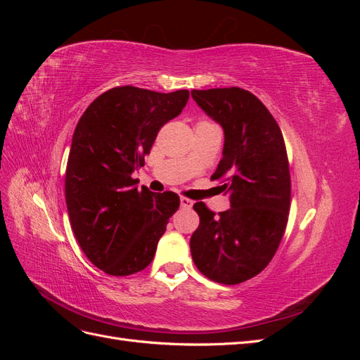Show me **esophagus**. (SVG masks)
Segmentation results:
<instances>
[{"label":"esophagus","instance_id":"34e87169","mask_svg":"<svg viewBox=\"0 0 360 360\" xmlns=\"http://www.w3.org/2000/svg\"><path fill=\"white\" fill-rule=\"evenodd\" d=\"M192 204H193V201H192V200H189V198H184V197H181V198H180V205H181V209H191Z\"/></svg>","mask_w":360,"mask_h":360}]
</instances>
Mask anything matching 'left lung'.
Listing matches in <instances>:
<instances>
[{"instance_id":"8db88e82","label":"left lung","mask_w":360,"mask_h":360,"mask_svg":"<svg viewBox=\"0 0 360 360\" xmlns=\"http://www.w3.org/2000/svg\"><path fill=\"white\" fill-rule=\"evenodd\" d=\"M193 101L224 130L222 159L213 180L231 207L214 216L193 204L200 226L191 237L195 266L209 279L236 285L258 275L284 236L291 197L284 136L259 99L246 90H192Z\"/></svg>"}]
</instances>
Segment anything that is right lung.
I'll return each instance as SVG.
<instances>
[{
	"label": "right lung",
	"instance_id": "add662e5",
	"mask_svg": "<svg viewBox=\"0 0 360 360\" xmlns=\"http://www.w3.org/2000/svg\"><path fill=\"white\" fill-rule=\"evenodd\" d=\"M188 99V90L117 86L94 99L76 124L66 169L68 212L84 254L108 275L144 270L179 209L177 193L138 189L132 172Z\"/></svg>",
	"mask_w": 360,
	"mask_h": 360
}]
</instances>
